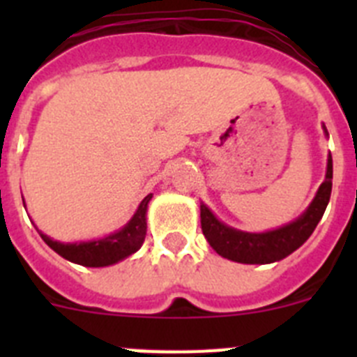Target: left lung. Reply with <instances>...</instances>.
I'll use <instances>...</instances> for the list:
<instances>
[{
	"mask_svg": "<svg viewBox=\"0 0 357 357\" xmlns=\"http://www.w3.org/2000/svg\"><path fill=\"white\" fill-rule=\"evenodd\" d=\"M326 130V127H324ZM326 135L327 130H326ZM333 189V157L327 159L326 181L318 188L317 197L309 204L307 209L296 218L295 222L268 232H243L225 225L211 213L206 204L200 206L202 232L211 247L222 257L243 264H266L284 259L286 255L302 247L313 234L318 222L321 220L329 204Z\"/></svg>",
	"mask_w": 357,
	"mask_h": 357,
	"instance_id": "left-lung-1",
	"label": "left lung"
}]
</instances>
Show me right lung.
I'll use <instances>...</instances> for the list:
<instances>
[{
	"label": "right lung",
	"instance_id": "obj_1",
	"mask_svg": "<svg viewBox=\"0 0 357 357\" xmlns=\"http://www.w3.org/2000/svg\"><path fill=\"white\" fill-rule=\"evenodd\" d=\"M150 200L151 195L144 197L130 222L123 229L116 230L114 234H109L102 239L80 243H61L53 241L52 238H48L43 232H39V234L50 248H53L56 254L62 255L64 259L71 261V263L89 268L110 266V264L127 259L128 255H132L141 248L144 236H146V209Z\"/></svg>",
	"mask_w": 357,
	"mask_h": 357
}]
</instances>
